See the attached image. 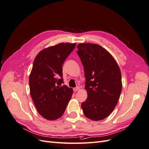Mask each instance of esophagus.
<instances>
[{"label":"esophagus","instance_id":"34e87169","mask_svg":"<svg viewBox=\"0 0 149 149\" xmlns=\"http://www.w3.org/2000/svg\"><path fill=\"white\" fill-rule=\"evenodd\" d=\"M79 89H80V87L77 86V87H76L75 88H74L73 90L74 91V92H77V91H78Z\"/></svg>","mask_w":149,"mask_h":149}]
</instances>
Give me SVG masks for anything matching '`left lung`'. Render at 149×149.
<instances>
[{
  "label": "left lung",
  "mask_w": 149,
  "mask_h": 149,
  "mask_svg": "<svg viewBox=\"0 0 149 149\" xmlns=\"http://www.w3.org/2000/svg\"><path fill=\"white\" fill-rule=\"evenodd\" d=\"M77 48L88 94L81 104L84 114L93 121L104 119L111 113L119 99L122 90L121 71L113 57L101 46L80 43Z\"/></svg>",
  "instance_id": "8db88e82"
}]
</instances>
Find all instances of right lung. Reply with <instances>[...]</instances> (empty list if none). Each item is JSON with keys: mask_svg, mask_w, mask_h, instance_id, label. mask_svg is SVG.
Here are the masks:
<instances>
[{"mask_svg": "<svg viewBox=\"0 0 149 149\" xmlns=\"http://www.w3.org/2000/svg\"><path fill=\"white\" fill-rule=\"evenodd\" d=\"M76 43H59L38 54L29 77L30 95L40 115L56 120L63 115L73 90L64 85L62 65Z\"/></svg>", "mask_w": 149, "mask_h": 149, "instance_id": "obj_1", "label": "right lung"}]
</instances>
